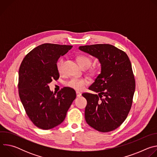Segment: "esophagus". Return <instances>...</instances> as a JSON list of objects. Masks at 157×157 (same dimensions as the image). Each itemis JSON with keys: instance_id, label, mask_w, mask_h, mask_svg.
I'll list each match as a JSON object with an SVG mask.
<instances>
[{"instance_id": "obj_1", "label": "esophagus", "mask_w": 157, "mask_h": 157, "mask_svg": "<svg viewBox=\"0 0 157 157\" xmlns=\"http://www.w3.org/2000/svg\"><path fill=\"white\" fill-rule=\"evenodd\" d=\"M76 96H77L78 98L81 97V93H79V92H78V91H76Z\"/></svg>"}]
</instances>
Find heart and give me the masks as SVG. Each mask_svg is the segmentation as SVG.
Instances as JSON below:
<instances>
[{
	"mask_svg": "<svg viewBox=\"0 0 157 157\" xmlns=\"http://www.w3.org/2000/svg\"><path fill=\"white\" fill-rule=\"evenodd\" d=\"M77 60L82 68H89L92 63V59L90 58L83 55H79L77 57ZM63 59H59L56 63V68L59 73H62L63 71ZM98 71V70L96 67H93L90 70V72L93 75L96 74ZM87 83L88 81L86 79L73 78L69 80L68 82H66V86L75 89V90L81 91L84 88L85 86L87 84Z\"/></svg>",
	"mask_w": 157,
	"mask_h": 157,
	"instance_id": "obj_1",
	"label": "heart"
}]
</instances>
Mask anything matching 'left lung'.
Instances as JSON below:
<instances>
[{"instance_id":"obj_1","label":"left lung","mask_w":157,"mask_h":157,"mask_svg":"<svg viewBox=\"0 0 157 157\" xmlns=\"http://www.w3.org/2000/svg\"><path fill=\"white\" fill-rule=\"evenodd\" d=\"M79 49L98 58L101 73L89 89L98 94L83 93L87 100L85 119L87 124L101 132L118 128L130 110L136 81L127 55L109 44L81 46Z\"/></svg>"}]
</instances>
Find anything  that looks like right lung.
Segmentation results:
<instances>
[{
    "label": "right lung",
    "instance_id": "right-lung-1",
    "mask_svg": "<svg viewBox=\"0 0 157 157\" xmlns=\"http://www.w3.org/2000/svg\"><path fill=\"white\" fill-rule=\"evenodd\" d=\"M73 46L44 43L29 52L18 71L20 101L31 121L37 127L48 130L64 120L67 111L76 97L72 88L65 87L53 93L48 84L57 80L56 63Z\"/></svg>",
    "mask_w": 157,
    "mask_h": 157
}]
</instances>
